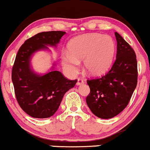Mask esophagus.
Wrapping results in <instances>:
<instances>
[{"instance_id": "esophagus-1", "label": "esophagus", "mask_w": 150, "mask_h": 150, "mask_svg": "<svg viewBox=\"0 0 150 150\" xmlns=\"http://www.w3.org/2000/svg\"><path fill=\"white\" fill-rule=\"evenodd\" d=\"M84 84V81L82 80H81V79H80V78H78L77 79V86H80V85H83Z\"/></svg>"}]
</instances>
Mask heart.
<instances>
[{"label": "heart", "mask_w": 150, "mask_h": 150, "mask_svg": "<svg viewBox=\"0 0 150 150\" xmlns=\"http://www.w3.org/2000/svg\"><path fill=\"white\" fill-rule=\"evenodd\" d=\"M68 49L69 51L61 53L62 65L67 73L76 75L80 68V61L83 60L85 71L93 76H99L106 73L112 65L116 44L109 36L85 34L72 39Z\"/></svg>", "instance_id": "heart-1"}]
</instances>
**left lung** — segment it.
<instances>
[{"label": "left lung", "mask_w": 150, "mask_h": 150, "mask_svg": "<svg viewBox=\"0 0 150 150\" xmlns=\"http://www.w3.org/2000/svg\"><path fill=\"white\" fill-rule=\"evenodd\" d=\"M116 59L109 72L101 78L87 80L90 93L86 102L91 111L103 119L117 116L128 105L137 82L135 51L119 34Z\"/></svg>", "instance_id": "1"}]
</instances>
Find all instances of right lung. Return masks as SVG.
Returning a JSON list of instances; mask_svg holds the SVG:
<instances>
[{"label": "right lung", "mask_w": 150, "mask_h": 150, "mask_svg": "<svg viewBox=\"0 0 150 150\" xmlns=\"http://www.w3.org/2000/svg\"><path fill=\"white\" fill-rule=\"evenodd\" d=\"M66 32L51 31L39 33L25 41L17 53L12 70V81L17 100L29 116L46 118L57 111L64 94L75 87L77 80H69L56 70V63L45 73L33 69L32 59L40 51L51 52L50 47L57 48Z\"/></svg>", "instance_id": "obj_1"}]
</instances>
